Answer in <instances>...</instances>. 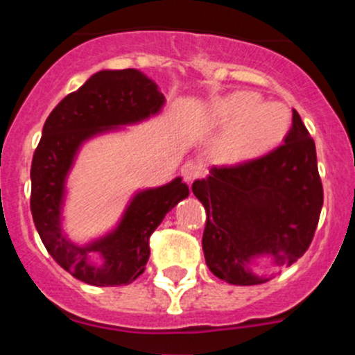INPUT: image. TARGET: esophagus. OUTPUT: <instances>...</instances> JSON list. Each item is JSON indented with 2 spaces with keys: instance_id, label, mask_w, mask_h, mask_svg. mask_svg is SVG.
Returning a JSON list of instances; mask_svg holds the SVG:
<instances>
[{
  "instance_id": "obj_1",
  "label": "esophagus",
  "mask_w": 355,
  "mask_h": 355,
  "mask_svg": "<svg viewBox=\"0 0 355 355\" xmlns=\"http://www.w3.org/2000/svg\"><path fill=\"white\" fill-rule=\"evenodd\" d=\"M180 171H182V177H184V180L189 182V184H192L196 178H199L200 175L204 173V166L200 161L191 159V161H187L184 166H182Z\"/></svg>"
}]
</instances>
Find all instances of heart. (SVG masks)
Listing matches in <instances>:
<instances>
[{"label": "heart", "instance_id": "1", "mask_svg": "<svg viewBox=\"0 0 355 355\" xmlns=\"http://www.w3.org/2000/svg\"><path fill=\"white\" fill-rule=\"evenodd\" d=\"M225 123H237L220 144V153L227 159H242L263 151L284 135L288 114L277 103L261 105L259 96L252 92H235L218 108Z\"/></svg>", "mask_w": 355, "mask_h": 355}]
</instances>
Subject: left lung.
Returning a JSON list of instances; mask_svg holds the SVG:
<instances>
[{"instance_id": "1", "label": "left lung", "mask_w": 355, "mask_h": 355, "mask_svg": "<svg viewBox=\"0 0 355 355\" xmlns=\"http://www.w3.org/2000/svg\"><path fill=\"white\" fill-rule=\"evenodd\" d=\"M192 192L206 209L202 250L213 275L232 285H259L268 278L247 268L256 256H271L277 266L295 263L313 242L323 184L316 146L292 110L284 144L266 155L213 166Z\"/></svg>"}]
</instances>
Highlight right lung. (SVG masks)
<instances>
[{
  "label": "right lung",
  "mask_w": 355,
  "mask_h": 355,
  "mask_svg": "<svg viewBox=\"0 0 355 355\" xmlns=\"http://www.w3.org/2000/svg\"><path fill=\"white\" fill-rule=\"evenodd\" d=\"M164 96L139 70H103L78 91L70 92L49 113L31 166V211L42 244L71 277L96 287L132 284L144 273L149 237L164 214L189 196L187 184L175 178L157 189L139 192L123 220L106 237L78 247L62 232L65 178L80 144L99 132L156 114ZM99 255L101 261H96Z\"/></svg>",
  "instance_id": "right-lung-1"
}]
</instances>
